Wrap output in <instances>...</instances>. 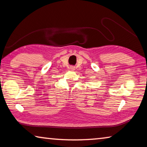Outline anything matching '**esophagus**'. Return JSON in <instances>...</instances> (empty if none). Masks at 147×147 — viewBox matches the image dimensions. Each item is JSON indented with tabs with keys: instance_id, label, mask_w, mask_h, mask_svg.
<instances>
[{
	"instance_id": "1",
	"label": "esophagus",
	"mask_w": 147,
	"mask_h": 147,
	"mask_svg": "<svg viewBox=\"0 0 147 147\" xmlns=\"http://www.w3.org/2000/svg\"><path fill=\"white\" fill-rule=\"evenodd\" d=\"M70 69H71V70H72V71H74V69H75V67H70Z\"/></svg>"
}]
</instances>
